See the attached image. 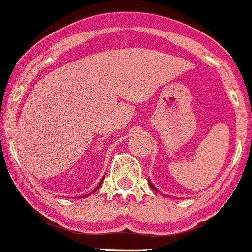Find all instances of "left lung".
<instances>
[{"label":"left lung","instance_id":"8db88e82","mask_svg":"<svg viewBox=\"0 0 252 252\" xmlns=\"http://www.w3.org/2000/svg\"><path fill=\"white\" fill-rule=\"evenodd\" d=\"M148 184H149V185H150V188H152V189H153V190H154V191H158V190H157V188H156V186H153V184H152V182H150V181H149V180H148Z\"/></svg>","mask_w":252,"mask_h":252}]
</instances>
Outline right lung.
<instances>
[{"label":"right lung","mask_w":252,"mask_h":252,"mask_svg":"<svg viewBox=\"0 0 252 252\" xmlns=\"http://www.w3.org/2000/svg\"><path fill=\"white\" fill-rule=\"evenodd\" d=\"M103 180H104V178H102V181H100V182H99V185H98V186H96V188H95V189H94V190H93V192H95V191H96V190H98V189H99V188H100V185H102V184H103ZM93 192H92V193H93ZM89 195H90V193H89ZM83 197H84V196H83Z\"/></svg>","instance_id":"1"}]
</instances>
